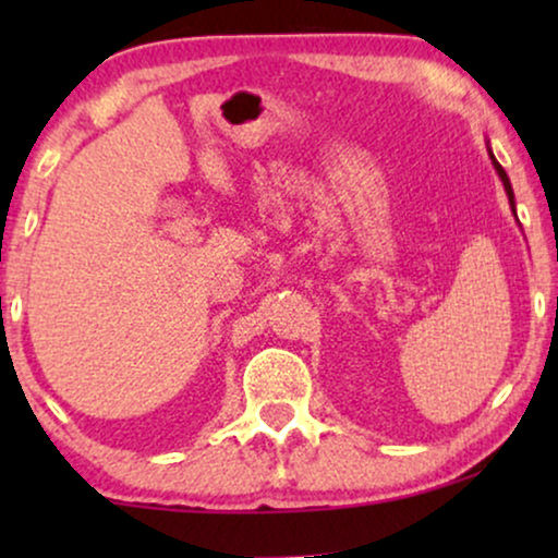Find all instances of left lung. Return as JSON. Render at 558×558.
Returning <instances> with one entry per match:
<instances>
[{
  "mask_svg": "<svg viewBox=\"0 0 558 558\" xmlns=\"http://www.w3.org/2000/svg\"><path fill=\"white\" fill-rule=\"evenodd\" d=\"M487 155H490V159H493V167H495V172H498V178H500V182H502V187H506V195H508V203H510V208H513V213H515V195H513V187H510V180H508L506 170H502L498 159H495L493 149H490V142H487Z\"/></svg>",
  "mask_w": 558,
  "mask_h": 558,
  "instance_id": "1",
  "label": "left lung"
}]
</instances>
